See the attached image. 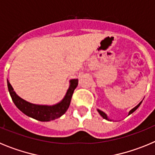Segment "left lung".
<instances>
[{
  "instance_id": "obj_1",
  "label": "left lung",
  "mask_w": 155,
  "mask_h": 155,
  "mask_svg": "<svg viewBox=\"0 0 155 155\" xmlns=\"http://www.w3.org/2000/svg\"><path fill=\"white\" fill-rule=\"evenodd\" d=\"M141 103H142V101H141V102H140V103L138 104V105H137V106H135V107H134V109H131V110L130 111V112H129V114H128V116H129V115L132 114V113H134V111H136L137 109H138V107H139L140 105V104H141ZM97 111H98V113H99V114L101 115V116H102V118H103V119H105V120H109V121H112V120H109V117H108V116H107V115L105 114V113H104V112H102V111H101V110H100V109H97Z\"/></svg>"
}]
</instances>
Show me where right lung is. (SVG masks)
<instances>
[{
    "instance_id": "obj_1",
    "label": "right lung",
    "mask_w": 155,
    "mask_h": 155,
    "mask_svg": "<svg viewBox=\"0 0 155 155\" xmlns=\"http://www.w3.org/2000/svg\"><path fill=\"white\" fill-rule=\"evenodd\" d=\"M78 84V79H71L70 81V86L65 96L58 103L53 105H37V104L30 103L21 98V97H19L15 91H14L10 82L8 80V91L10 93L12 101L17 106L18 109L26 116L42 122H48L56 120L63 116L67 112L71 103L72 94Z\"/></svg>"
}]
</instances>
